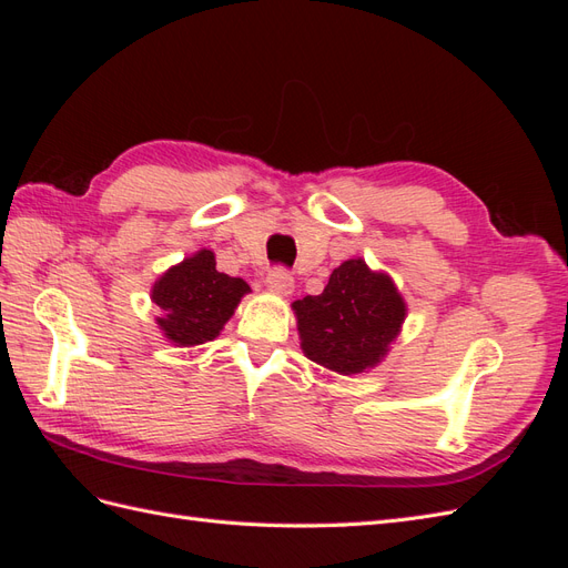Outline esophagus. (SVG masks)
I'll return each mask as SVG.
<instances>
[{"instance_id": "esophagus-1", "label": "esophagus", "mask_w": 568, "mask_h": 568, "mask_svg": "<svg viewBox=\"0 0 568 568\" xmlns=\"http://www.w3.org/2000/svg\"><path fill=\"white\" fill-rule=\"evenodd\" d=\"M265 284H267L272 291H277V294H282V296H288L291 291H294V277H291V274H288L284 267H274V270L267 274Z\"/></svg>"}]
</instances>
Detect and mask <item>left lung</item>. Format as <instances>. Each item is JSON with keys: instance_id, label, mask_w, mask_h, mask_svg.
Masks as SVG:
<instances>
[{"instance_id": "left-lung-1", "label": "left lung", "mask_w": 568, "mask_h": 568, "mask_svg": "<svg viewBox=\"0 0 568 568\" xmlns=\"http://www.w3.org/2000/svg\"><path fill=\"white\" fill-rule=\"evenodd\" d=\"M291 307L305 357L338 374L379 365L407 315L393 280L369 270L363 257L341 263L320 296H305Z\"/></svg>"}]
</instances>
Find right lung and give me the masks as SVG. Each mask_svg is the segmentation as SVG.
Here are the masks:
<instances>
[{
    "label": "right lung",
    "instance_id": "add662e5",
    "mask_svg": "<svg viewBox=\"0 0 568 568\" xmlns=\"http://www.w3.org/2000/svg\"><path fill=\"white\" fill-rule=\"evenodd\" d=\"M248 291L244 280L217 272L215 253L201 248L159 277L151 301L161 307L159 329L186 348L213 341Z\"/></svg>",
    "mask_w": 568,
    "mask_h": 568
}]
</instances>
